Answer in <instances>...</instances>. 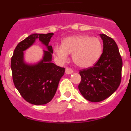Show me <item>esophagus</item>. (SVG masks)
Here are the masks:
<instances>
[{"mask_svg": "<svg viewBox=\"0 0 131 131\" xmlns=\"http://www.w3.org/2000/svg\"><path fill=\"white\" fill-rule=\"evenodd\" d=\"M73 72V70L71 68H66V73L68 74V75L71 74Z\"/></svg>", "mask_w": 131, "mask_h": 131, "instance_id": "obj_1", "label": "esophagus"}]
</instances>
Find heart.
Returning a JSON list of instances; mask_svg holds the SVG:
<instances>
[{
  "label": "heart",
  "instance_id": "heart-1",
  "mask_svg": "<svg viewBox=\"0 0 131 131\" xmlns=\"http://www.w3.org/2000/svg\"><path fill=\"white\" fill-rule=\"evenodd\" d=\"M102 44L100 39L88 35H76L65 39L62 45H56L54 50L61 63L68 60L72 54L74 63L81 68L93 66L102 53Z\"/></svg>",
  "mask_w": 131,
  "mask_h": 131
}]
</instances>
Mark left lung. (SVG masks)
<instances>
[{
	"instance_id": "obj_1",
	"label": "left lung",
	"mask_w": 131,
	"mask_h": 131,
	"mask_svg": "<svg viewBox=\"0 0 131 131\" xmlns=\"http://www.w3.org/2000/svg\"><path fill=\"white\" fill-rule=\"evenodd\" d=\"M103 40V52L100 59L88 69L80 70L81 81L79 90L85 99L98 102L110 96L119 86L123 62L115 40L100 34Z\"/></svg>"
}]
</instances>
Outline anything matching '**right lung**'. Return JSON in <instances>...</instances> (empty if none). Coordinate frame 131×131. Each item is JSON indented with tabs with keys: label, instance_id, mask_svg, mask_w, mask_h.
I'll return each instance as SVG.
<instances>
[{
	"label": "right lung",
	"instance_id": "1",
	"mask_svg": "<svg viewBox=\"0 0 131 131\" xmlns=\"http://www.w3.org/2000/svg\"><path fill=\"white\" fill-rule=\"evenodd\" d=\"M54 33H34L21 41L14 51L11 69L14 84L21 96L30 104H46L52 100L57 91L60 79L65 72L52 62L53 50L48 43ZM38 38L47 47L42 60L37 64H29L24 60V53Z\"/></svg>",
	"mask_w": 131,
	"mask_h": 131
}]
</instances>
